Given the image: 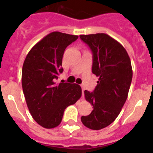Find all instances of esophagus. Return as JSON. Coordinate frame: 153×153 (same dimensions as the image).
Returning a JSON list of instances; mask_svg holds the SVG:
<instances>
[{
  "instance_id": "34e87169",
  "label": "esophagus",
  "mask_w": 153,
  "mask_h": 153,
  "mask_svg": "<svg viewBox=\"0 0 153 153\" xmlns=\"http://www.w3.org/2000/svg\"><path fill=\"white\" fill-rule=\"evenodd\" d=\"M81 87H82V94H83H83H84V90H85V87L83 86H81Z\"/></svg>"
}]
</instances>
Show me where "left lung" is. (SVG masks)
I'll use <instances>...</instances> for the list:
<instances>
[{"label": "left lung", "instance_id": "8db88e82", "mask_svg": "<svg viewBox=\"0 0 153 153\" xmlns=\"http://www.w3.org/2000/svg\"><path fill=\"white\" fill-rule=\"evenodd\" d=\"M93 52L92 72L98 76L93 92L84 91L93 110L81 117L87 128L99 130L108 126L120 114L126 101L132 78L130 58L117 40L106 33L79 35Z\"/></svg>", "mask_w": 153, "mask_h": 153}]
</instances>
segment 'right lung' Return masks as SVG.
Masks as SVG:
<instances>
[{
  "label": "right lung",
  "instance_id": "add662e5",
  "mask_svg": "<svg viewBox=\"0 0 153 153\" xmlns=\"http://www.w3.org/2000/svg\"><path fill=\"white\" fill-rule=\"evenodd\" d=\"M77 38L52 32L31 48L23 64L21 81L27 105L33 120L46 129L60 125L65 109L82 95L79 85L56 83L63 73L65 49Z\"/></svg>",
  "mask_w": 153,
  "mask_h": 153
}]
</instances>
